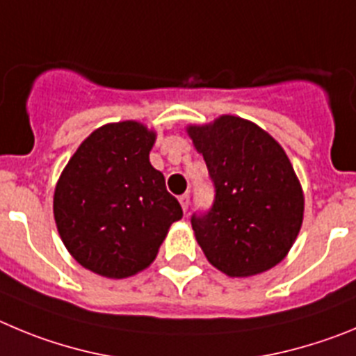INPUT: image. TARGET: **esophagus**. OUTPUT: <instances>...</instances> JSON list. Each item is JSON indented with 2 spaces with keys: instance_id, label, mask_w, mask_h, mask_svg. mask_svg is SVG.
<instances>
[{
  "instance_id": "esophagus-1",
  "label": "esophagus",
  "mask_w": 356,
  "mask_h": 356,
  "mask_svg": "<svg viewBox=\"0 0 356 356\" xmlns=\"http://www.w3.org/2000/svg\"><path fill=\"white\" fill-rule=\"evenodd\" d=\"M179 202H181V207H182V211H188V207H190V195L188 193H184V195H181V197H179Z\"/></svg>"
}]
</instances>
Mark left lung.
I'll use <instances>...</instances> for the list:
<instances>
[{
	"label": "left lung",
	"instance_id": "8db88e82",
	"mask_svg": "<svg viewBox=\"0 0 356 356\" xmlns=\"http://www.w3.org/2000/svg\"><path fill=\"white\" fill-rule=\"evenodd\" d=\"M188 133L214 186L213 206L191 216L207 261L229 277L277 266L303 220L302 186L284 149L261 127L230 115Z\"/></svg>",
	"mask_w": 356,
	"mask_h": 356
}]
</instances>
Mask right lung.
I'll use <instances>...</instances> for the list:
<instances>
[{"mask_svg": "<svg viewBox=\"0 0 356 356\" xmlns=\"http://www.w3.org/2000/svg\"><path fill=\"white\" fill-rule=\"evenodd\" d=\"M156 134L138 122L99 127L67 163L54 190L63 245L86 270L126 278L156 259L182 207L149 161Z\"/></svg>", "mask_w": 356, "mask_h": 356, "instance_id": "add662e5", "label": "right lung"}]
</instances>
